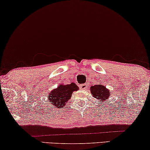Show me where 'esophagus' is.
<instances>
[{
    "label": "esophagus",
    "mask_w": 150,
    "mask_h": 150,
    "mask_svg": "<svg viewBox=\"0 0 150 150\" xmlns=\"http://www.w3.org/2000/svg\"><path fill=\"white\" fill-rule=\"evenodd\" d=\"M87 87V85L86 83H83V84H81V86H80V88L81 89H85Z\"/></svg>",
    "instance_id": "34e87169"
}]
</instances>
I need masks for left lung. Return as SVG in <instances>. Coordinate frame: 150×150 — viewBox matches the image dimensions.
I'll list each match as a JSON object with an SVG mask.
<instances>
[{
  "label": "left lung",
  "instance_id": "8db88e82",
  "mask_svg": "<svg viewBox=\"0 0 150 150\" xmlns=\"http://www.w3.org/2000/svg\"><path fill=\"white\" fill-rule=\"evenodd\" d=\"M90 91L92 96L96 99L99 100L100 102H104L111 96V93L109 91V89L106 88L104 85L98 83V85L91 86L90 88Z\"/></svg>",
  "mask_w": 150,
  "mask_h": 150
}]
</instances>
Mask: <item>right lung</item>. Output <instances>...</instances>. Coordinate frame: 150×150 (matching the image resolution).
I'll use <instances>...</instances> for the list:
<instances>
[{
    "label": "right lung",
    "mask_w": 150,
    "mask_h": 150,
    "mask_svg": "<svg viewBox=\"0 0 150 150\" xmlns=\"http://www.w3.org/2000/svg\"><path fill=\"white\" fill-rule=\"evenodd\" d=\"M78 89L79 88L74 82L67 85L61 83L57 88L48 92L49 102L53 106H57L59 108H64V106L72 96L73 91H77Z\"/></svg>",
    "instance_id": "1"
}]
</instances>
